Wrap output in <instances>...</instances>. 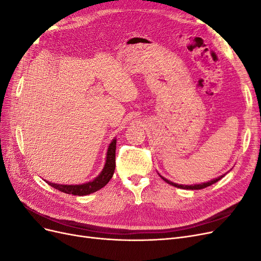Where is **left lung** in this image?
Instances as JSON below:
<instances>
[{"label": "left lung", "mask_w": 261, "mask_h": 261, "mask_svg": "<svg viewBox=\"0 0 261 261\" xmlns=\"http://www.w3.org/2000/svg\"><path fill=\"white\" fill-rule=\"evenodd\" d=\"M224 175H225V174L221 175V176H219V177H217V178H215V179H211V180L207 181V183L195 184V185H181V184H176V183H173V181H171V180H169V179H167V178H164V177L161 176V175H160V176H161V178H162L164 181H167L168 184H170V185H172V186H175V187L181 188V189H192V191H194V189H202V188H206V187H208V186H210V185H212V184H215V183H217L218 180H220L221 178H222Z\"/></svg>", "instance_id": "left-lung-1"}]
</instances>
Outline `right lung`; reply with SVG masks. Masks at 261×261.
I'll list each match as a JSON object with an SVG mask.
<instances>
[{"instance_id": "right-lung-1", "label": "right lung", "mask_w": 261, "mask_h": 261, "mask_svg": "<svg viewBox=\"0 0 261 261\" xmlns=\"http://www.w3.org/2000/svg\"><path fill=\"white\" fill-rule=\"evenodd\" d=\"M115 149H116V139L114 138L108 148L105 168L102 169L101 173L96 178L88 181V183L80 184V185H62V184L51 183V181H48V180L45 181L50 186L57 188L58 191L65 194H69V195L86 196V195L97 192L102 187H105L109 183V180L113 176V173L115 170Z\"/></svg>"}]
</instances>
